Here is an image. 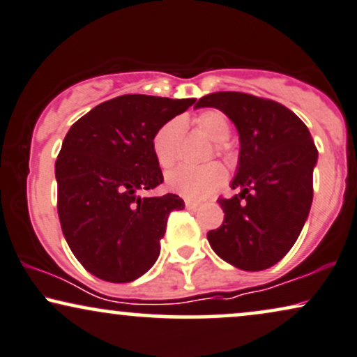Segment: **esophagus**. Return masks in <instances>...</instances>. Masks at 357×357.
I'll return each mask as SVG.
<instances>
[{
  "label": "esophagus",
  "instance_id": "1",
  "mask_svg": "<svg viewBox=\"0 0 357 357\" xmlns=\"http://www.w3.org/2000/svg\"><path fill=\"white\" fill-rule=\"evenodd\" d=\"M201 207V204H197V202L194 201H186V209L189 211H197Z\"/></svg>",
  "mask_w": 357,
  "mask_h": 357
}]
</instances>
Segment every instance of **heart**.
I'll return each instance as SVG.
<instances>
[{"label":"heart","instance_id":"obj_1","mask_svg":"<svg viewBox=\"0 0 357 357\" xmlns=\"http://www.w3.org/2000/svg\"><path fill=\"white\" fill-rule=\"evenodd\" d=\"M194 125L207 138L215 142V151L220 153V155L227 151L225 139L231 135V125H229L224 114H220L218 110L201 112L194 119ZM183 128V121L179 119H173L161 125L156 130V133L153 135V155H155L158 165L161 168H169L178 160ZM225 179H227V171L219 163H209L206 166H199V168L183 165L169 171L168 176H166V186H168L169 191L179 194L186 199L201 201L218 191L225 183Z\"/></svg>","mask_w":357,"mask_h":357}]
</instances>
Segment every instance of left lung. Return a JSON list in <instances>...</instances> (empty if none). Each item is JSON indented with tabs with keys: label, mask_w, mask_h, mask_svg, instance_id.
Returning a JSON list of instances; mask_svg holds the SVG:
<instances>
[{
	"label": "left lung",
	"mask_w": 357,
	"mask_h": 357,
	"mask_svg": "<svg viewBox=\"0 0 357 357\" xmlns=\"http://www.w3.org/2000/svg\"><path fill=\"white\" fill-rule=\"evenodd\" d=\"M218 108L238 133V165L220 199L224 222L207 234L212 250L234 267L259 272L288 254L308 219L318 150L310 130L282 103L242 92H215L196 108Z\"/></svg>",
	"instance_id": "obj_1"
}]
</instances>
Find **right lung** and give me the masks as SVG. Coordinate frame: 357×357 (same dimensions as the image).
Wrapping results in <instances>:
<instances>
[{
    "label": "right lung",
    "instance_id": "obj_1",
    "mask_svg": "<svg viewBox=\"0 0 357 357\" xmlns=\"http://www.w3.org/2000/svg\"><path fill=\"white\" fill-rule=\"evenodd\" d=\"M196 98L121 96L79 119L56 161L57 212L62 234L85 270L112 283L133 282L160 255L176 194L142 197L163 183L151 139L161 125Z\"/></svg>",
    "mask_w": 357,
    "mask_h": 357
}]
</instances>
